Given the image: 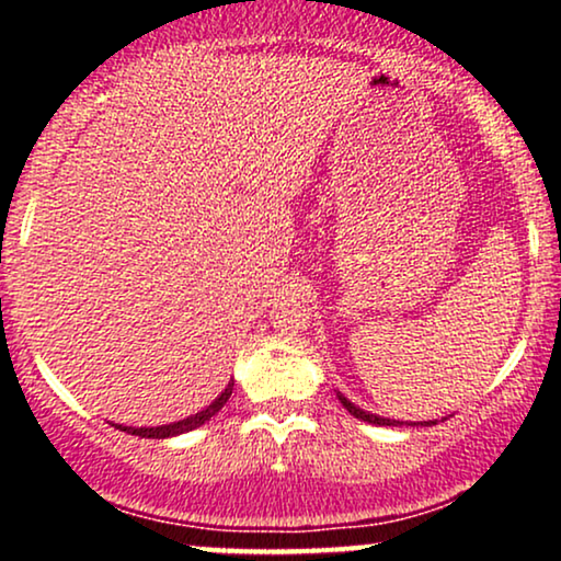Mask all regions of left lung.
I'll use <instances>...</instances> for the list:
<instances>
[{
	"label": "left lung",
	"instance_id": "8db88e82",
	"mask_svg": "<svg viewBox=\"0 0 561 561\" xmlns=\"http://www.w3.org/2000/svg\"><path fill=\"white\" fill-rule=\"evenodd\" d=\"M337 398H340V403L345 405L347 411H351L353 416H356V420H362V422H369V424H379V427H398V424H403V422H398V420H388V416H379V414H369V411H364L362 405H356V403H351L347 401V398L343 396V392L337 390ZM411 427H414V424H424V427H433V424H437L435 420L433 422H409Z\"/></svg>",
	"mask_w": 561,
	"mask_h": 561
}]
</instances>
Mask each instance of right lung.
Masks as SVG:
<instances>
[{
  "mask_svg": "<svg viewBox=\"0 0 561 561\" xmlns=\"http://www.w3.org/2000/svg\"><path fill=\"white\" fill-rule=\"evenodd\" d=\"M231 388H234V379H231L227 388L221 390V396L214 398V403H208L203 411L186 416V420H179V422H171V424H160V427H126V424H113V422L111 424H113V427L124 430V433H131V435H139V437H152V440H163V437L184 435V433H190V430H197L199 424L208 422L210 416L216 414V411H221V405L229 401Z\"/></svg>",
  "mask_w": 561,
  "mask_h": 561,
  "instance_id": "1",
  "label": "right lung"
}]
</instances>
